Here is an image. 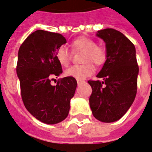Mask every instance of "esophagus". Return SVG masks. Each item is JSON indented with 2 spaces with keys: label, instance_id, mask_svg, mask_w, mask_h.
<instances>
[{
  "label": "esophagus",
  "instance_id": "34e87169",
  "mask_svg": "<svg viewBox=\"0 0 152 152\" xmlns=\"http://www.w3.org/2000/svg\"><path fill=\"white\" fill-rule=\"evenodd\" d=\"M77 83H78V85H81L83 83V82L80 81V80H78V81H77Z\"/></svg>",
  "mask_w": 152,
  "mask_h": 152
}]
</instances>
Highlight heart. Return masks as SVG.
<instances>
[{"label": "heart", "mask_w": 152, "mask_h": 152, "mask_svg": "<svg viewBox=\"0 0 152 152\" xmlns=\"http://www.w3.org/2000/svg\"><path fill=\"white\" fill-rule=\"evenodd\" d=\"M71 47L74 51H84L83 62H91L96 65H102L106 59L105 51L102 47L96 46V43L91 38L80 37L74 40L71 43ZM56 59L62 66H68L70 61V54L64 47H61L56 51ZM94 67L91 63L83 65H75L65 71V74L69 77L81 80L94 73Z\"/></svg>", "instance_id": "heart-1"}]
</instances>
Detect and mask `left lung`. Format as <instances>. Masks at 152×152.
<instances>
[{"label":"left lung","instance_id":"left-lung-1","mask_svg":"<svg viewBox=\"0 0 152 152\" xmlns=\"http://www.w3.org/2000/svg\"><path fill=\"white\" fill-rule=\"evenodd\" d=\"M105 43L106 60L96 77L88 82L92 89L89 104L99 121L112 123L125 115L137 94L138 65L136 49L129 39L113 28L97 31Z\"/></svg>","mask_w":152,"mask_h":152}]
</instances>
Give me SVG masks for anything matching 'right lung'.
I'll use <instances>...</instances> for the list:
<instances>
[{
	"label": "right lung",
	"instance_id": "right-lung-1",
	"mask_svg": "<svg viewBox=\"0 0 152 152\" xmlns=\"http://www.w3.org/2000/svg\"><path fill=\"white\" fill-rule=\"evenodd\" d=\"M64 43L66 39L60 33L37 30L23 42L18 53L16 72L23 104L32 115L47 124L67 117L77 88L73 77L62 78L56 86L50 84L63 72L56 51Z\"/></svg>",
	"mask_w": 152,
	"mask_h": 152
}]
</instances>
